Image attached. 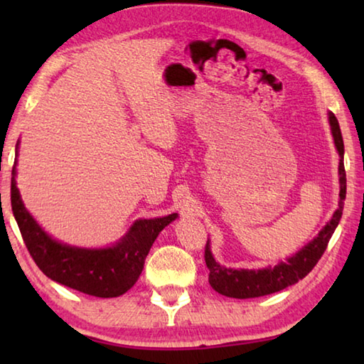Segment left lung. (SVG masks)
Returning a JSON list of instances; mask_svg holds the SVG:
<instances>
[{"label":"left lung","mask_w":364,"mask_h":364,"mask_svg":"<svg viewBox=\"0 0 364 364\" xmlns=\"http://www.w3.org/2000/svg\"><path fill=\"white\" fill-rule=\"evenodd\" d=\"M329 123L334 143L341 156L338 162V181H341V200H338V208L332 215L329 223L326 225L318 236L313 239L310 244H306L304 249L299 250L297 254L287 258V262L276 264L274 268L264 269H231L225 268L215 262V258L208 249V242L205 245V264L210 273H208V282L210 286L221 295L232 299H255L262 295L279 292L282 289L295 284L300 279H304L310 271L315 268V264L323 257L326 247H328L329 239L334 234L338 221L342 218L343 200L347 194V176H345L343 167V139L341 133V127L334 114H329Z\"/></svg>","instance_id":"left-lung-1"}]
</instances>
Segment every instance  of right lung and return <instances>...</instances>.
I'll return each mask as SVG.
<instances>
[{
    "instance_id": "right-lung-1",
    "label": "right lung",
    "mask_w": 364,
    "mask_h": 364,
    "mask_svg": "<svg viewBox=\"0 0 364 364\" xmlns=\"http://www.w3.org/2000/svg\"><path fill=\"white\" fill-rule=\"evenodd\" d=\"M11 207L36 267L59 284L101 299L119 297L133 287L159 232L178 217L171 213L164 218L138 220L114 247H70L49 237L26 210L16 184V164L12 167Z\"/></svg>"
}]
</instances>
